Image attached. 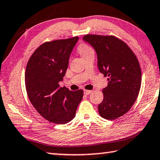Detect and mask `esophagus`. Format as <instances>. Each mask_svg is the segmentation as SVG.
Wrapping results in <instances>:
<instances>
[{
  "instance_id": "esophagus-1",
  "label": "esophagus",
  "mask_w": 160,
  "mask_h": 160,
  "mask_svg": "<svg viewBox=\"0 0 160 160\" xmlns=\"http://www.w3.org/2000/svg\"><path fill=\"white\" fill-rule=\"evenodd\" d=\"M91 92H92V91H90V90H84L83 91V93L86 95V96H88V95L90 94Z\"/></svg>"
}]
</instances>
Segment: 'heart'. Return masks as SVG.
I'll use <instances>...</instances> for the list:
<instances>
[{
  "mask_svg": "<svg viewBox=\"0 0 160 160\" xmlns=\"http://www.w3.org/2000/svg\"><path fill=\"white\" fill-rule=\"evenodd\" d=\"M78 52L82 55V57L83 58L84 56L88 55L89 53L93 52V50L86 43H82L78 47Z\"/></svg>",
  "mask_w": 160,
  "mask_h": 160,
  "instance_id": "b5f03b06",
  "label": "heart"
}]
</instances>
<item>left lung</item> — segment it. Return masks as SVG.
<instances>
[{
	"instance_id": "obj_1",
	"label": "left lung",
	"mask_w": 160,
	"mask_h": 160,
	"mask_svg": "<svg viewBox=\"0 0 160 160\" xmlns=\"http://www.w3.org/2000/svg\"><path fill=\"white\" fill-rule=\"evenodd\" d=\"M96 50L99 71L108 77L103 100L98 106L102 118L113 120L130 110L138 96L141 70L138 59L124 41L113 36L83 37Z\"/></svg>"
}]
</instances>
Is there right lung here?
<instances>
[{"mask_svg": "<svg viewBox=\"0 0 160 160\" xmlns=\"http://www.w3.org/2000/svg\"><path fill=\"white\" fill-rule=\"evenodd\" d=\"M78 40L76 36L46 42L33 52L27 65L25 86L30 102L43 118L55 124L72 121L83 96V90L69 91L59 84Z\"/></svg>", "mask_w": 160, "mask_h": 160, "instance_id": "1", "label": "right lung"}]
</instances>
